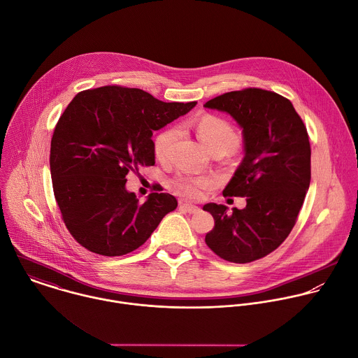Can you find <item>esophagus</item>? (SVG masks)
I'll use <instances>...</instances> for the list:
<instances>
[{"label": "esophagus", "instance_id": "esophagus-1", "mask_svg": "<svg viewBox=\"0 0 358 358\" xmlns=\"http://www.w3.org/2000/svg\"><path fill=\"white\" fill-rule=\"evenodd\" d=\"M180 208H181V209H184L185 212L191 213V215H194V213H198V212L201 210L198 206H195V205H191V203H181V205H180Z\"/></svg>", "mask_w": 358, "mask_h": 358}]
</instances>
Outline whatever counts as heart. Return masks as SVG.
I'll return each instance as SVG.
<instances>
[{"mask_svg": "<svg viewBox=\"0 0 358 358\" xmlns=\"http://www.w3.org/2000/svg\"><path fill=\"white\" fill-rule=\"evenodd\" d=\"M196 136L208 149L222 146L226 150L233 149L238 136L233 127L215 115L205 114L195 122ZM178 138V129L176 127H170L159 132L153 141V150L159 160H167L174 142ZM215 180L208 176H192V174H181L176 178L177 191L187 198H199L203 191L213 187Z\"/></svg>", "mask_w": 358, "mask_h": 358, "instance_id": "obj_1", "label": "heart"}]
</instances>
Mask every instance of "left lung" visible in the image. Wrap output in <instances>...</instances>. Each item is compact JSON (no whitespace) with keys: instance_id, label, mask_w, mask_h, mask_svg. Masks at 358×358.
Masks as SVG:
<instances>
[{"instance_id":"left-lung-1","label":"left lung","mask_w":358,"mask_h":358,"mask_svg":"<svg viewBox=\"0 0 358 358\" xmlns=\"http://www.w3.org/2000/svg\"><path fill=\"white\" fill-rule=\"evenodd\" d=\"M227 113L243 129L244 157L223 195L247 196L244 209L206 203L215 219L208 247L220 258L247 264L275 251L290 234L311 181L307 128L286 97L244 89L203 104Z\"/></svg>"}]
</instances>
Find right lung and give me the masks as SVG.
I'll use <instances>...</instances> for the list:
<instances>
[{"mask_svg":"<svg viewBox=\"0 0 358 358\" xmlns=\"http://www.w3.org/2000/svg\"><path fill=\"white\" fill-rule=\"evenodd\" d=\"M195 106L121 86L85 90L72 99L51 138L50 171L64 223L82 247L104 257L132 252L177 208L166 192L139 202L125 187L127 174L153 166V132Z\"/></svg>","mask_w":358,"mask_h":358,"instance_id":"add662e5","label":"right lung"}]
</instances>
